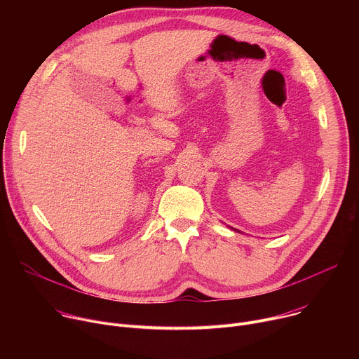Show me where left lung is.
Here are the masks:
<instances>
[{
	"label": "left lung",
	"mask_w": 359,
	"mask_h": 359,
	"mask_svg": "<svg viewBox=\"0 0 359 359\" xmlns=\"http://www.w3.org/2000/svg\"><path fill=\"white\" fill-rule=\"evenodd\" d=\"M227 227H230V226H227ZM230 229H231V230H233V231H237V233H241V231H240V230H237V229H234V227H230Z\"/></svg>",
	"instance_id": "obj_1"
}]
</instances>
